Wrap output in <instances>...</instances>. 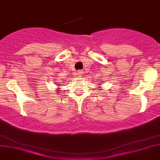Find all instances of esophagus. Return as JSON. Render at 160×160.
<instances>
[{
    "instance_id": "34e87169",
    "label": "esophagus",
    "mask_w": 160,
    "mask_h": 160,
    "mask_svg": "<svg viewBox=\"0 0 160 160\" xmlns=\"http://www.w3.org/2000/svg\"><path fill=\"white\" fill-rule=\"evenodd\" d=\"M80 74H81V72H77V75H78V76H80Z\"/></svg>"
}]
</instances>
